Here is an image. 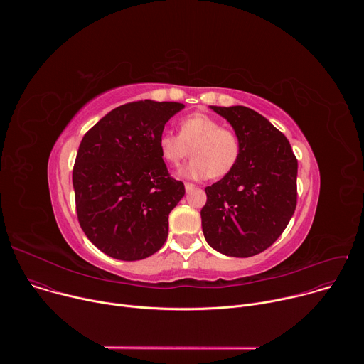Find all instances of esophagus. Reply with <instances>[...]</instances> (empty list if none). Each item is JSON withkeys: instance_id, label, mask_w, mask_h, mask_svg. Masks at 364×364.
Listing matches in <instances>:
<instances>
[{"instance_id": "1", "label": "esophagus", "mask_w": 364, "mask_h": 364, "mask_svg": "<svg viewBox=\"0 0 364 364\" xmlns=\"http://www.w3.org/2000/svg\"><path fill=\"white\" fill-rule=\"evenodd\" d=\"M184 187H186V191H187V193H190L191 190H194V187H196V186H194V184H190V183H186V186H184Z\"/></svg>"}]
</instances>
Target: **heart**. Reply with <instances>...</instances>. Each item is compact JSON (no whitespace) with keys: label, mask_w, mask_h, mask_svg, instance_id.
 <instances>
[{"label":"heart","mask_w":364,"mask_h":364,"mask_svg":"<svg viewBox=\"0 0 364 364\" xmlns=\"http://www.w3.org/2000/svg\"><path fill=\"white\" fill-rule=\"evenodd\" d=\"M159 146L161 157L171 166H178L187 159L191 148L193 159L180 170L181 177L191 180L228 176L236 167L240 155L237 135L204 114L184 118L180 122V135L163 132Z\"/></svg>","instance_id":"obj_1"}]
</instances>
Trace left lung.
<instances>
[{"mask_svg":"<svg viewBox=\"0 0 364 364\" xmlns=\"http://www.w3.org/2000/svg\"><path fill=\"white\" fill-rule=\"evenodd\" d=\"M240 141L236 167L205 187L201 209L205 242L215 250L249 257L268 249L285 230L296 205L298 161L287 136L246 107H210Z\"/></svg>","mask_w":364,"mask_h":364,"instance_id":"obj_1","label":"left lung"}]
</instances>
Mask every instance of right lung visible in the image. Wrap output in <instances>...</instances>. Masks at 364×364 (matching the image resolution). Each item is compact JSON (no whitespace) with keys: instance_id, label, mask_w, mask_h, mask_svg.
Instances as JSON below:
<instances>
[{"instance_id":"add662e5","label":"right lung","mask_w":364,"mask_h":364,"mask_svg":"<svg viewBox=\"0 0 364 364\" xmlns=\"http://www.w3.org/2000/svg\"><path fill=\"white\" fill-rule=\"evenodd\" d=\"M178 102L151 99L118 107L83 136L73 167L80 228L103 253L139 261L161 249L168 215L183 198L170 177L159 138Z\"/></svg>"}]
</instances>
